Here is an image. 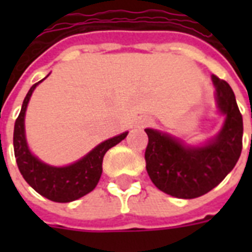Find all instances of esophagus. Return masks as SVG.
<instances>
[{
	"instance_id": "34e87169",
	"label": "esophagus",
	"mask_w": 252,
	"mask_h": 252,
	"mask_svg": "<svg viewBox=\"0 0 252 252\" xmlns=\"http://www.w3.org/2000/svg\"><path fill=\"white\" fill-rule=\"evenodd\" d=\"M150 124H152V119L150 118H141L137 122L138 128H145V126H150Z\"/></svg>"
}]
</instances>
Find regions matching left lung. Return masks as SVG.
Here are the masks:
<instances>
[{"label": "left lung", "mask_w": 252, "mask_h": 252, "mask_svg": "<svg viewBox=\"0 0 252 252\" xmlns=\"http://www.w3.org/2000/svg\"><path fill=\"white\" fill-rule=\"evenodd\" d=\"M221 114L226 115L219 136L200 148L184 146L168 134L145 129L146 171L154 186L179 199H195L219 186L233 170L242 152L243 120L226 81L212 76Z\"/></svg>", "instance_id": "8db88e82"}]
</instances>
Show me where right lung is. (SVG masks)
I'll list each match as a JSON object with an SVG mask.
<instances>
[{"mask_svg": "<svg viewBox=\"0 0 252 252\" xmlns=\"http://www.w3.org/2000/svg\"><path fill=\"white\" fill-rule=\"evenodd\" d=\"M39 82L32 85L29 90L22 104L19 116L15 120L13 137L14 154L17 158V165L22 176L37 193L56 203H70L87 195L96 187L102 175L104 154L112 146L118 145L119 142L124 140L128 132H124L116 137L99 144L82 159L70 166L52 167L45 165L31 154L25 137L26 108L33 89L39 85Z\"/></svg>", "mask_w": 252, "mask_h": 252, "instance_id": "add662e5", "label": "right lung"}]
</instances>
